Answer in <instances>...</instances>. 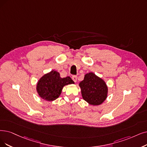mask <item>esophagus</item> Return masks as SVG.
Returning a JSON list of instances; mask_svg holds the SVG:
<instances>
[{
  "label": "esophagus",
  "instance_id": "34e87169",
  "mask_svg": "<svg viewBox=\"0 0 147 147\" xmlns=\"http://www.w3.org/2000/svg\"><path fill=\"white\" fill-rule=\"evenodd\" d=\"M72 78L73 81L75 82V83H76V82H77V76L74 75V76H72Z\"/></svg>",
  "mask_w": 147,
  "mask_h": 147
}]
</instances>
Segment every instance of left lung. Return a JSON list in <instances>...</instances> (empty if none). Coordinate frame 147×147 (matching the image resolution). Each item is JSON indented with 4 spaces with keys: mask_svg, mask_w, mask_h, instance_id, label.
I'll return each mask as SVG.
<instances>
[{
    "mask_svg": "<svg viewBox=\"0 0 147 147\" xmlns=\"http://www.w3.org/2000/svg\"><path fill=\"white\" fill-rule=\"evenodd\" d=\"M79 86L83 98L90 105H100L107 97L108 87L105 81L93 72L86 74Z\"/></svg>",
    "mask_w": 147,
    "mask_h": 147,
    "instance_id": "obj_1",
    "label": "left lung"
}]
</instances>
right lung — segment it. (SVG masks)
<instances>
[{
  "label": "right lung",
  "mask_w": 147,
  "mask_h": 147,
  "mask_svg": "<svg viewBox=\"0 0 147 147\" xmlns=\"http://www.w3.org/2000/svg\"><path fill=\"white\" fill-rule=\"evenodd\" d=\"M71 84H74L71 78L67 77L62 78L59 72L53 70L38 80L36 89L42 99L52 101L59 97L64 86Z\"/></svg>",
  "instance_id": "obj_1"
}]
</instances>
